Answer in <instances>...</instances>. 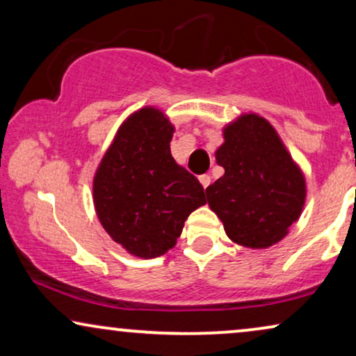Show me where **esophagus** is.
<instances>
[{
    "instance_id": "esophagus-1",
    "label": "esophagus",
    "mask_w": 356,
    "mask_h": 356,
    "mask_svg": "<svg viewBox=\"0 0 356 356\" xmlns=\"http://www.w3.org/2000/svg\"><path fill=\"white\" fill-rule=\"evenodd\" d=\"M199 181H201L204 189H206L209 184H211V177H209V175H201V177H199Z\"/></svg>"
}]
</instances>
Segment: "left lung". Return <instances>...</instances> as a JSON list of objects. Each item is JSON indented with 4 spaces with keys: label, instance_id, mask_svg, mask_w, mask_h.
Returning <instances> with one entry per match:
<instances>
[{
    "label": "left lung",
    "instance_id": "obj_1",
    "mask_svg": "<svg viewBox=\"0 0 356 356\" xmlns=\"http://www.w3.org/2000/svg\"><path fill=\"white\" fill-rule=\"evenodd\" d=\"M216 160L225 168L206 189L209 207L227 236L238 245L264 250L286 236L303 211L306 181L269 121L245 113L223 128Z\"/></svg>",
    "mask_w": 356,
    "mask_h": 356
}]
</instances>
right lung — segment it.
I'll return each mask as SVG.
<instances>
[{
  "label": "right lung",
  "instance_id": "obj_1",
  "mask_svg": "<svg viewBox=\"0 0 356 356\" xmlns=\"http://www.w3.org/2000/svg\"><path fill=\"white\" fill-rule=\"evenodd\" d=\"M173 124L155 106L123 121L94 177L97 217L129 254L152 259L177 245L189 213L206 204L197 178L170 152Z\"/></svg>",
  "mask_w": 356,
  "mask_h": 356
}]
</instances>
